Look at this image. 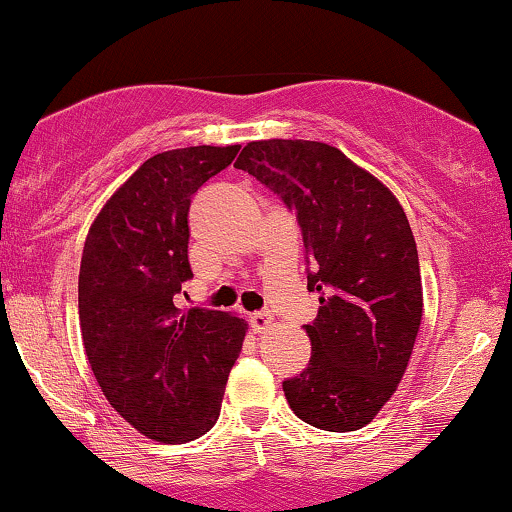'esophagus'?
<instances>
[{"label":"esophagus","mask_w":512,"mask_h":512,"mask_svg":"<svg viewBox=\"0 0 512 512\" xmlns=\"http://www.w3.org/2000/svg\"><path fill=\"white\" fill-rule=\"evenodd\" d=\"M249 324H251V328H254L256 333H261V331H265V328H268L270 324H272V314L270 312H254L249 317Z\"/></svg>","instance_id":"obj_1"}]
</instances>
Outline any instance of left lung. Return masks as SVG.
I'll return each mask as SVG.
<instances>
[{
  "instance_id": "obj_1",
  "label": "left lung",
  "mask_w": 512,
  "mask_h": 512,
  "mask_svg": "<svg viewBox=\"0 0 512 512\" xmlns=\"http://www.w3.org/2000/svg\"><path fill=\"white\" fill-rule=\"evenodd\" d=\"M235 167L296 212L312 265L307 289L319 293L317 319L305 326L312 359L284 380L286 401L317 429H361L394 396L422 321L408 216L382 181L324 142H249Z\"/></svg>"
}]
</instances>
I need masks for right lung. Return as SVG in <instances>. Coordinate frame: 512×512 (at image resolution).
Returning <instances> with one entry per match:
<instances>
[{
    "label": "right lung",
    "mask_w": 512,
    "mask_h": 512,
    "mask_svg": "<svg viewBox=\"0 0 512 512\" xmlns=\"http://www.w3.org/2000/svg\"><path fill=\"white\" fill-rule=\"evenodd\" d=\"M240 146H188L146 160L88 230L79 321L95 380L118 415L158 443H188L216 424L247 324L179 310L193 277L188 209Z\"/></svg>",
    "instance_id": "right-lung-1"
}]
</instances>
